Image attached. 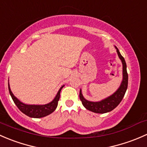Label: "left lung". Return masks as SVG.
Masks as SVG:
<instances>
[{
  "label": "left lung",
  "mask_w": 147,
  "mask_h": 147,
  "mask_svg": "<svg viewBox=\"0 0 147 147\" xmlns=\"http://www.w3.org/2000/svg\"><path fill=\"white\" fill-rule=\"evenodd\" d=\"M117 52L118 54L119 59L122 62V74H123V79H122V84L117 91L112 95L111 96L100 101V102H90L84 98L81 90H80L79 98L82 102L83 105L86 107L87 110L96 113H105L112 111L114 110L117 105L120 103L122 98L125 94L128 85V74L127 72V64L124 57L120 54L119 51L117 47Z\"/></svg>",
  "instance_id": "1"
}]
</instances>
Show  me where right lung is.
I'll use <instances>...</instances> for the list:
<instances>
[{
    "mask_svg": "<svg viewBox=\"0 0 147 147\" xmlns=\"http://www.w3.org/2000/svg\"><path fill=\"white\" fill-rule=\"evenodd\" d=\"M63 87V86L62 87H61V88L58 91V93H57V96L54 98V99L51 102H49V103L42 105H26V104H24L22 102H21L17 98H16L14 96V95L12 93L11 90H10L8 84L9 93H10V96H11L12 98H13L16 106L24 114H25L26 115H28L30 117H34V118H40V117H45V116L51 114V113H53L56 110L57 105H58V101L60 98V92H61V90L62 89Z\"/></svg>",
    "mask_w": 147,
    "mask_h": 147,
    "instance_id": "add662e5",
    "label": "right lung"
}]
</instances>
